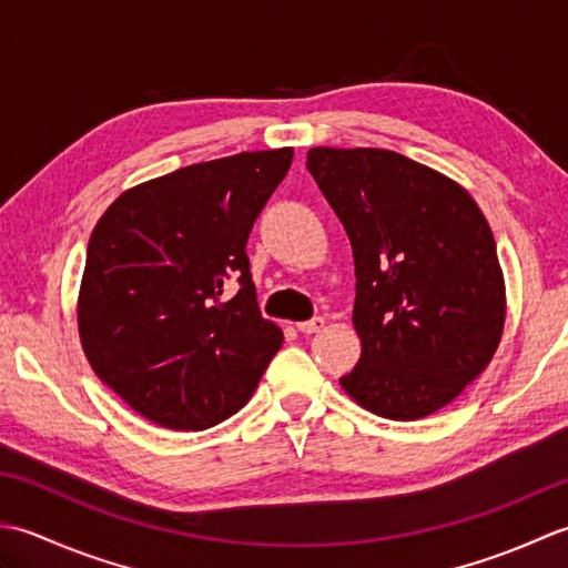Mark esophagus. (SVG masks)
Instances as JSON below:
<instances>
[{
  "label": "esophagus",
  "mask_w": 568,
  "mask_h": 568,
  "mask_svg": "<svg viewBox=\"0 0 568 568\" xmlns=\"http://www.w3.org/2000/svg\"><path fill=\"white\" fill-rule=\"evenodd\" d=\"M295 327H297V332H303V334H317L324 327V320L315 317V320H307V322H297Z\"/></svg>",
  "instance_id": "1"
}]
</instances>
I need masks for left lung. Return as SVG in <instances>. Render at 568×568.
Masks as SVG:
<instances>
[{
  "label": "left lung",
  "instance_id": "1",
  "mask_svg": "<svg viewBox=\"0 0 568 568\" xmlns=\"http://www.w3.org/2000/svg\"><path fill=\"white\" fill-rule=\"evenodd\" d=\"M307 171L354 248L361 358L344 393L388 419L437 413L503 339L508 300L484 212L456 180L388 149L317 146Z\"/></svg>",
  "mask_w": 568,
  "mask_h": 568
}]
</instances>
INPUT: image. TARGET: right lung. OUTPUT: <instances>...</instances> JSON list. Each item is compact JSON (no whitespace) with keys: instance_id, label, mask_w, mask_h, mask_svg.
<instances>
[{"instance_id":"1","label":"right lung","mask_w":568,"mask_h":568,"mask_svg":"<svg viewBox=\"0 0 568 568\" xmlns=\"http://www.w3.org/2000/svg\"><path fill=\"white\" fill-rule=\"evenodd\" d=\"M293 149L244 151L124 190L94 224L78 334L98 378L155 425L197 432L248 403L283 332L263 320L246 241ZM229 276L242 287L221 297Z\"/></svg>"}]
</instances>
